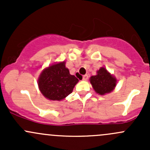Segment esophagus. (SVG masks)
Segmentation results:
<instances>
[{"label":"esophagus","mask_w":150,"mask_h":150,"mask_svg":"<svg viewBox=\"0 0 150 150\" xmlns=\"http://www.w3.org/2000/svg\"><path fill=\"white\" fill-rule=\"evenodd\" d=\"M88 78V75H85L83 76V81H87Z\"/></svg>","instance_id":"34e87169"}]
</instances>
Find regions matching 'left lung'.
<instances>
[{
	"label": "left lung",
	"mask_w": 150,
	"mask_h": 150,
	"mask_svg": "<svg viewBox=\"0 0 150 150\" xmlns=\"http://www.w3.org/2000/svg\"><path fill=\"white\" fill-rule=\"evenodd\" d=\"M90 83L96 93L104 95L114 90L117 84V80L106 68L101 67L97 71L96 75L91 77Z\"/></svg>",
	"instance_id": "1"
}]
</instances>
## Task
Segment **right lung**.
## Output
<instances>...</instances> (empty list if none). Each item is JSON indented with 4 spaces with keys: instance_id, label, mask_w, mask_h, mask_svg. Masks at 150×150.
I'll return each instance as SVG.
<instances>
[{
    "instance_id": "1",
    "label": "right lung",
    "mask_w": 150,
    "mask_h": 150,
    "mask_svg": "<svg viewBox=\"0 0 150 150\" xmlns=\"http://www.w3.org/2000/svg\"><path fill=\"white\" fill-rule=\"evenodd\" d=\"M78 82V78L69 74L65 62L55 63L45 68L38 80L42 94L53 101L64 99L72 93Z\"/></svg>"
}]
</instances>
